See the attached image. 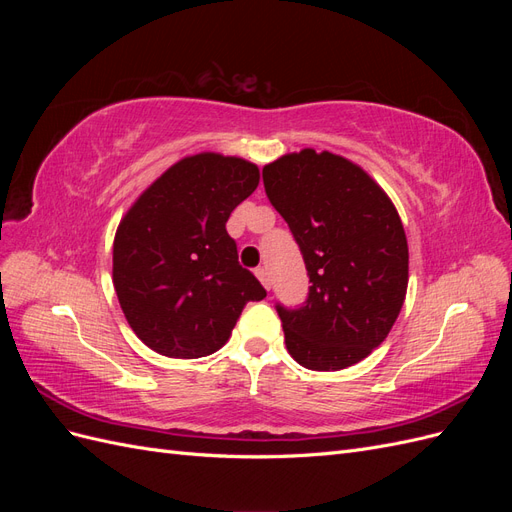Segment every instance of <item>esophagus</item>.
<instances>
[{
	"mask_svg": "<svg viewBox=\"0 0 512 512\" xmlns=\"http://www.w3.org/2000/svg\"><path fill=\"white\" fill-rule=\"evenodd\" d=\"M256 275H258V280L262 282V286H265L267 290L271 288V277H269V271L265 269V267H258L256 269Z\"/></svg>",
	"mask_w": 512,
	"mask_h": 512,
	"instance_id": "34e87169",
	"label": "esophagus"
}]
</instances>
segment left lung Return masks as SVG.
Masks as SVG:
<instances>
[{"label": "left lung", "instance_id": "8db88e82", "mask_svg": "<svg viewBox=\"0 0 512 512\" xmlns=\"http://www.w3.org/2000/svg\"><path fill=\"white\" fill-rule=\"evenodd\" d=\"M265 192L305 260L301 307L277 303L299 365L337 371L378 348L408 290V241L391 198L361 166L303 149L262 168Z\"/></svg>", "mask_w": 512, "mask_h": 512}]
</instances>
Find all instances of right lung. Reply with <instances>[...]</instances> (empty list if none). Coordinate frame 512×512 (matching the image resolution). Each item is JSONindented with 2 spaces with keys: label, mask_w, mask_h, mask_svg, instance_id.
<instances>
[{
  "label": "right lung",
  "mask_w": 512,
  "mask_h": 512,
  "mask_svg": "<svg viewBox=\"0 0 512 512\" xmlns=\"http://www.w3.org/2000/svg\"><path fill=\"white\" fill-rule=\"evenodd\" d=\"M258 181L252 162L196 153L170 166L123 215L113 284L132 331L151 350L170 359L213 354L245 303L267 297L226 232Z\"/></svg>",
  "instance_id": "right-lung-1"
}]
</instances>
